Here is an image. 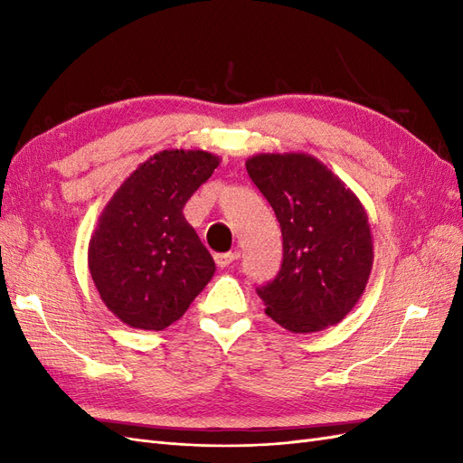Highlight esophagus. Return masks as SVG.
Here are the masks:
<instances>
[{"label": "esophagus", "mask_w": 463, "mask_h": 463, "mask_svg": "<svg viewBox=\"0 0 463 463\" xmlns=\"http://www.w3.org/2000/svg\"><path fill=\"white\" fill-rule=\"evenodd\" d=\"M235 259H237L235 253H216L214 255V260H216V264L220 266V269H226V266L232 264Z\"/></svg>", "instance_id": "obj_1"}]
</instances>
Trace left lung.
I'll list each match as a JSON object with an SVG mask.
<instances>
[{"label": "left lung", "mask_w": 463, "mask_h": 463, "mask_svg": "<svg viewBox=\"0 0 463 463\" xmlns=\"http://www.w3.org/2000/svg\"><path fill=\"white\" fill-rule=\"evenodd\" d=\"M245 165L284 240L282 269L257 289L266 315L296 334L338 325L363 296L373 269L365 208L311 154H255Z\"/></svg>", "instance_id": "1"}]
</instances>
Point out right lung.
Returning <instances> with one entry per match:
<instances>
[{"mask_svg":"<svg viewBox=\"0 0 463 463\" xmlns=\"http://www.w3.org/2000/svg\"><path fill=\"white\" fill-rule=\"evenodd\" d=\"M218 165L204 150H162L138 164L104 206L89 270L104 305L128 326L167 328L214 276V259L184 206Z\"/></svg>","mask_w":463,"mask_h":463,"instance_id":"1","label":"right lung"}]
</instances>
